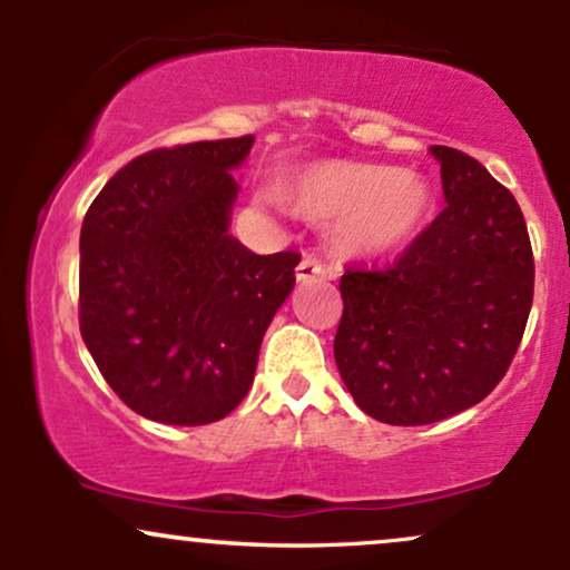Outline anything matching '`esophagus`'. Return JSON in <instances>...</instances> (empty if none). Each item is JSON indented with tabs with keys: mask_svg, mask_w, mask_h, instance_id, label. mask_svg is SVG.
Segmentation results:
<instances>
[{
	"mask_svg": "<svg viewBox=\"0 0 570 570\" xmlns=\"http://www.w3.org/2000/svg\"><path fill=\"white\" fill-rule=\"evenodd\" d=\"M316 278H335V273H332L322 259L305 257L303 263L297 265V281L299 284H307V281H316Z\"/></svg>",
	"mask_w": 570,
	"mask_h": 570,
	"instance_id": "1",
	"label": "esophagus"
}]
</instances>
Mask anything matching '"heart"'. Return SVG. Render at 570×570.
I'll return each instance as SVG.
<instances>
[{
	"label": "heart",
	"mask_w": 570,
	"mask_h": 570,
	"mask_svg": "<svg viewBox=\"0 0 570 570\" xmlns=\"http://www.w3.org/2000/svg\"><path fill=\"white\" fill-rule=\"evenodd\" d=\"M299 217L335 222V240L356 257H377L412 240L431 214L421 176L381 163H311L284 185Z\"/></svg>",
	"instance_id": "b5f03b06"
}]
</instances>
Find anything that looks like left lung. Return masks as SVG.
<instances>
[{"instance_id": "left-lung-1", "label": "left lung", "mask_w": 570, "mask_h": 570, "mask_svg": "<svg viewBox=\"0 0 570 570\" xmlns=\"http://www.w3.org/2000/svg\"><path fill=\"white\" fill-rule=\"evenodd\" d=\"M448 206L389 267H348L335 362L353 402L423 426L482 402L512 364L533 303L525 219L480 160L431 147Z\"/></svg>"}]
</instances>
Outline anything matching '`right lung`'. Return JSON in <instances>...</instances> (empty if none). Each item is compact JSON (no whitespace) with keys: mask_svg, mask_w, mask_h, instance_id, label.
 I'll list each match as a JSON object with an SVG mask.
<instances>
[{"mask_svg":"<svg viewBox=\"0 0 570 570\" xmlns=\"http://www.w3.org/2000/svg\"><path fill=\"white\" fill-rule=\"evenodd\" d=\"M254 136L153 149L90 203L80 233V332L130 410L203 426L240 404L259 343L294 289L297 252L254 254L230 227Z\"/></svg>","mask_w":570,"mask_h":570,"instance_id":"obj_1","label":"right lung"}]
</instances>
